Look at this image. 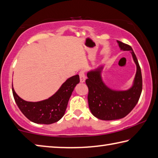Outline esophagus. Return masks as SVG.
<instances>
[{
    "label": "esophagus",
    "mask_w": 158,
    "mask_h": 158,
    "mask_svg": "<svg viewBox=\"0 0 158 158\" xmlns=\"http://www.w3.org/2000/svg\"><path fill=\"white\" fill-rule=\"evenodd\" d=\"M79 77H80V82H81V83H84L85 80H86V76H85L84 71H81L79 72Z\"/></svg>",
    "instance_id": "esophagus-1"
}]
</instances>
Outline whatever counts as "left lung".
<instances>
[{"label": "left lung", "mask_w": 158, "mask_h": 158, "mask_svg": "<svg viewBox=\"0 0 158 158\" xmlns=\"http://www.w3.org/2000/svg\"><path fill=\"white\" fill-rule=\"evenodd\" d=\"M120 49L129 51L136 65V73L133 85L125 91H116L107 87L102 81V66L87 73L86 84L89 88V109L94 116L102 120H114L126 117L136 106L142 91L141 67L132 48L117 41Z\"/></svg>", "instance_id": "8db88e82"}]
</instances>
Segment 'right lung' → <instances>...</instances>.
Here are the masks:
<instances>
[{
	"label": "right lung",
	"instance_id": "1",
	"mask_svg": "<svg viewBox=\"0 0 158 158\" xmlns=\"http://www.w3.org/2000/svg\"><path fill=\"white\" fill-rule=\"evenodd\" d=\"M80 81L79 74L67 79L56 94L39 102H28L21 98L12 87L17 106L27 119L36 124H51L59 121L67 109L74 87Z\"/></svg>",
	"mask_w": 158,
	"mask_h": 158
}]
</instances>
